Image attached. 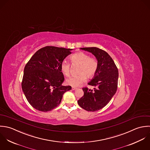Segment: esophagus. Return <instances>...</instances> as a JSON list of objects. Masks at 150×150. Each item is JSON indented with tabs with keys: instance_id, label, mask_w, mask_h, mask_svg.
Returning <instances> with one entry per match:
<instances>
[{
	"instance_id": "esophagus-1",
	"label": "esophagus",
	"mask_w": 150,
	"mask_h": 150,
	"mask_svg": "<svg viewBox=\"0 0 150 150\" xmlns=\"http://www.w3.org/2000/svg\"><path fill=\"white\" fill-rule=\"evenodd\" d=\"M77 89V88L76 87H72V90H76Z\"/></svg>"
}]
</instances>
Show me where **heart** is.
<instances>
[{
  "label": "heart",
  "instance_id": "obj_1",
  "mask_svg": "<svg viewBox=\"0 0 150 150\" xmlns=\"http://www.w3.org/2000/svg\"><path fill=\"white\" fill-rule=\"evenodd\" d=\"M73 64H79V74L71 76L66 80L67 83L72 87H78L87 80V76L89 78L93 77L98 70V62L96 58L90 57V55L84 52H78L70 56ZM60 70L66 76L70 73V64L66 60L62 62Z\"/></svg>",
  "mask_w": 150,
  "mask_h": 150
}]
</instances>
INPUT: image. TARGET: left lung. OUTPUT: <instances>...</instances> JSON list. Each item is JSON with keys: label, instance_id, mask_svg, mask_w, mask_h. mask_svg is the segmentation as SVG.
Instances as JSON below:
<instances>
[{"label": "left lung", "instance_id": "8db88e82", "mask_svg": "<svg viewBox=\"0 0 150 150\" xmlns=\"http://www.w3.org/2000/svg\"><path fill=\"white\" fill-rule=\"evenodd\" d=\"M93 54L98 62V68L93 79L88 83L93 90L83 88L84 96L78 100L80 107L87 111H97L106 106L115 94L119 73L114 61L109 54L96 47L82 48Z\"/></svg>", "mask_w": 150, "mask_h": 150}]
</instances>
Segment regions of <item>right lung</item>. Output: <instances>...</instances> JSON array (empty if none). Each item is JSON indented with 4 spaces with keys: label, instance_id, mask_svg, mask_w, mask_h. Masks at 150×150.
<instances>
[{
    "label": "right lung",
    "instance_id": "add662e5",
    "mask_svg": "<svg viewBox=\"0 0 150 150\" xmlns=\"http://www.w3.org/2000/svg\"><path fill=\"white\" fill-rule=\"evenodd\" d=\"M72 49L47 46L37 51L26 64L21 84L30 104L37 110L48 112L57 107L64 93L71 89L63 86L60 64Z\"/></svg>",
    "mask_w": 150,
    "mask_h": 150
}]
</instances>
